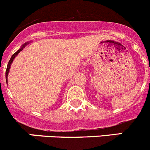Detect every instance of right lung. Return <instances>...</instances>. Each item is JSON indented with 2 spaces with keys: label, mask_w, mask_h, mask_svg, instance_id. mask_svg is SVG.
<instances>
[{
  "label": "right lung",
  "mask_w": 150,
  "mask_h": 150,
  "mask_svg": "<svg viewBox=\"0 0 150 150\" xmlns=\"http://www.w3.org/2000/svg\"><path fill=\"white\" fill-rule=\"evenodd\" d=\"M30 43V42H26V43H23V45L21 46V47L20 49H19V50H18V51L16 52L15 53H14L13 54H12V57H11V58H10V60H9V63H8V65H7V68H6V83H7V78H8V74H9V69H10V67H11V64H12V63L13 62V61H14V59H15V57H16L17 55H18V53L20 52L21 51H22V50H23V49L25 47H26V45H27V44H29V43Z\"/></svg>",
  "instance_id": "obj_1"
}]
</instances>
